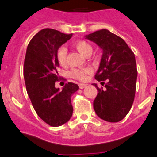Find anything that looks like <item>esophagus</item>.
Here are the masks:
<instances>
[{"label":"esophagus","instance_id":"esophagus-1","mask_svg":"<svg viewBox=\"0 0 157 157\" xmlns=\"http://www.w3.org/2000/svg\"><path fill=\"white\" fill-rule=\"evenodd\" d=\"M86 86H87V84H81V83L79 84V88H80V89H83V88H84Z\"/></svg>","mask_w":157,"mask_h":157}]
</instances>
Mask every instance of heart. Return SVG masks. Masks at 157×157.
I'll list each match as a JSON object with an SVG mask.
<instances>
[{
	"instance_id": "heart-1",
	"label": "heart",
	"mask_w": 157,
	"mask_h": 157,
	"mask_svg": "<svg viewBox=\"0 0 157 157\" xmlns=\"http://www.w3.org/2000/svg\"><path fill=\"white\" fill-rule=\"evenodd\" d=\"M75 47L82 55L87 57L88 55H91L92 52V46L86 42V41H78L75 43ZM66 56H67V49L65 46H61L57 52V58L61 65H65L66 63ZM91 73V69H73L71 72V76L75 79L80 80H85L88 77V75Z\"/></svg>"
}]
</instances>
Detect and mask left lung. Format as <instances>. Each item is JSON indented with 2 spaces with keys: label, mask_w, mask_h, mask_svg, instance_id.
Here are the masks:
<instances>
[{
  "label": "left lung",
  "mask_w": 157,
  "mask_h": 157,
  "mask_svg": "<svg viewBox=\"0 0 157 157\" xmlns=\"http://www.w3.org/2000/svg\"><path fill=\"white\" fill-rule=\"evenodd\" d=\"M102 50V58L95 78L105 84V89L97 88L93 102L95 113L107 122L123 119L134 100L137 71L135 55L126 42L107 29L85 35Z\"/></svg>",
  "instance_id": "8db88e82"
}]
</instances>
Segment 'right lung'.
Here are the masks:
<instances>
[{"instance_id": "1", "label": "right lung", "mask_w": 157, "mask_h": 157, "mask_svg": "<svg viewBox=\"0 0 157 157\" xmlns=\"http://www.w3.org/2000/svg\"><path fill=\"white\" fill-rule=\"evenodd\" d=\"M72 36L73 34L45 28L31 39L26 51L24 77L28 96L39 118L54 127L71 118L73 111L71 96L79 89L77 84L71 82L62 90L55 88L60 78L57 52Z\"/></svg>"}]
</instances>
